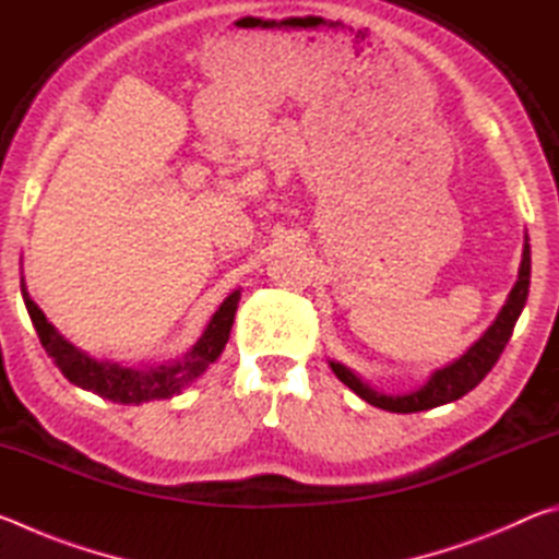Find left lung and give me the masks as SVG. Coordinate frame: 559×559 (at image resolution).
Returning <instances> with one entry per match:
<instances>
[{
  "label": "left lung",
  "instance_id": "1",
  "mask_svg": "<svg viewBox=\"0 0 559 559\" xmlns=\"http://www.w3.org/2000/svg\"><path fill=\"white\" fill-rule=\"evenodd\" d=\"M527 290H530V243L525 236L523 261H520L518 281L513 290L508 293L506 306L500 308L493 325H490L459 359H453L451 365L433 372L429 377V382L419 386V390H414L409 394H382V392H374L372 386L365 384L359 377H355L345 365L330 362V367H333L337 380L347 384L357 396H362L365 402H370L372 406H380V409H386V412L412 414V412H424V409H433V406L456 402L484 380L490 370H493L500 353H503L510 335H513V328L518 323L520 313H523Z\"/></svg>",
  "mask_w": 559,
  "mask_h": 559
}]
</instances>
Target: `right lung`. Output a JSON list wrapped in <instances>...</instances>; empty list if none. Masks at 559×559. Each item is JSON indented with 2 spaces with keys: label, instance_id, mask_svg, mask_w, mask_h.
Listing matches in <instances>:
<instances>
[{
  "label": "right lung",
  "instance_id": "1",
  "mask_svg": "<svg viewBox=\"0 0 559 559\" xmlns=\"http://www.w3.org/2000/svg\"><path fill=\"white\" fill-rule=\"evenodd\" d=\"M22 296L24 306L29 310V318L36 328L46 355L53 359L66 380L75 386H83L93 394L103 396V400L118 402V404H143L150 400H169L185 390L189 382L204 374L216 357L222 355L224 345L229 343V333L234 325L236 308H239L241 293L234 290L231 296L216 308L210 325L204 328L202 337L197 340L194 347L182 359H173L167 365H153V367H126L120 362H103V359H93L79 347H73L69 340L59 335L41 308L29 298L26 293L24 278H22Z\"/></svg>",
  "mask_w": 559,
  "mask_h": 559
}]
</instances>
